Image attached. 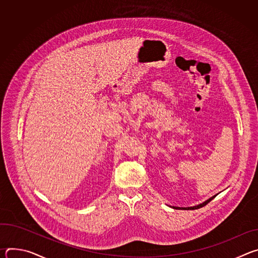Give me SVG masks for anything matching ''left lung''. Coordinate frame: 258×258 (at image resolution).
I'll use <instances>...</instances> for the list:
<instances>
[{
	"instance_id": "8db88e82",
	"label": "left lung",
	"mask_w": 258,
	"mask_h": 258,
	"mask_svg": "<svg viewBox=\"0 0 258 258\" xmlns=\"http://www.w3.org/2000/svg\"><path fill=\"white\" fill-rule=\"evenodd\" d=\"M217 195V194H216ZM216 195H214V196H212L211 198H209V199H207L206 201H204V202H202V203H200V204H198V205H195V206H191V207H176V206H170L171 208H173V209H185V210H194V209H197V208H200V207H203V206H205L208 202H210Z\"/></svg>"
}]
</instances>
